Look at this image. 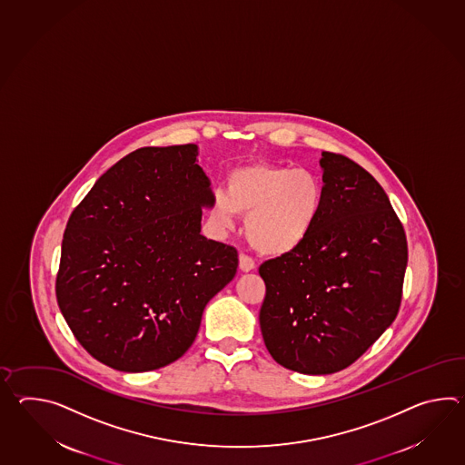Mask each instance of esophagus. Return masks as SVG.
I'll use <instances>...</instances> for the list:
<instances>
[{"mask_svg":"<svg viewBox=\"0 0 465 465\" xmlns=\"http://www.w3.org/2000/svg\"><path fill=\"white\" fill-rule=\"evenodd\" d=\"M238 269L242 270V272H252V270L255 269V262L248 257V255L242 253L238 257Z\"/></svg>","mask_w":465,"mask_h":465,"instance_id":"obj_1","label":"esophagus"}]
</instances>
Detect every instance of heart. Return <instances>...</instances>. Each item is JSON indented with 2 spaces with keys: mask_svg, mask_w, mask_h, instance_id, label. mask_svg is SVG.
<instances>
[{
  "mask_svg": "<svg viewBox=\"0 0 465 465\" xmlns=\"http://www.w3.org/2000/svg\"><path fill=\"white\" fill-rule=\"evenodd\" d=\"M322 205L323 186L312 172L258 162L228 173L227 192H213L210 217L218 227L230 228L237 215H247L250 245L282 257L305 243Z\"/></svg>",
  "mask_w": 465,
  "mask_h": 465,
  "instance_id": "1",
  "label": "heart"
}]
</instances>
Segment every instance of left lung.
<instances>
[{"label": "left lung", "instance_id": "8db88e82", "mask_svg": "<svg viewBox=\"0 0 465 465\" xmlns=\"http://www.w3.org/2000/svg\"><path fill=\"white\" fill-rule=\"evenodd\" d=\"M323 205L295 252L267 260L260 329L285 369L327 375L357 361L397 317L407 240L382 186L347 156L322 152Z\"/></svg>", "mask_w": 465, "mask_h": 465}]
</instances>
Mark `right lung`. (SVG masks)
<instances>
[{"label":"right lung","mask_w":465,"mask_h":465,"mask_svg":"<svg viewBox=\"0 0 465 465\" xmlns=\"http://www.w3.org/2000/svg\"><path fill=\"white\" fill-rule=\"evenodd\" d=\"M198 146H146L96 180L64 230L56 299L83 349L114 371H155L195 341L237 250L200 233L210 180Z\"/></svg>","instance_id":"1"}]
</instances>
